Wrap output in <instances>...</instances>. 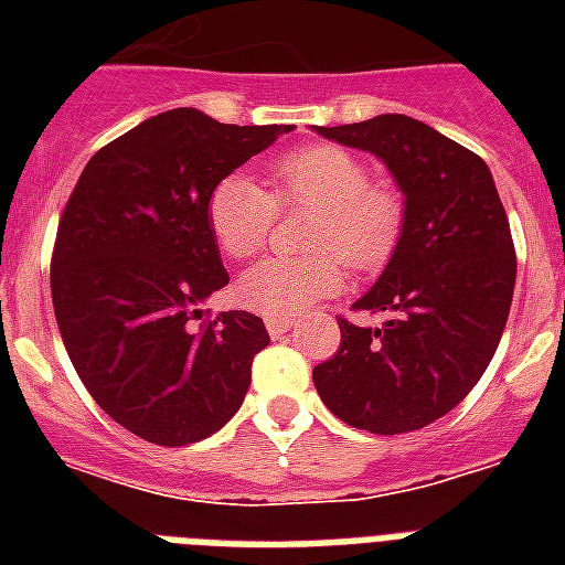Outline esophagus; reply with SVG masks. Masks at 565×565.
I'll use <instances>...</instances> for the list:
<instances>
[{
	"label": "esophagus",
	"mask_w": 565,
	"mask_h": 565,
	"mask_svg": "<svg viewBox=\"0 0 565 565\" xmlns=\"http://www.w3.org/2000/svg\"><path fill=\"white\" fill-rule=\"evenodd\" d=\"M292 326L296 322L290 317H266V331H269V337H284Z\"/></svg>",
	"instance_id": "obj_1"
}]
</instances>
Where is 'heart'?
I'll list each match as a JSON object with an SVG mask.
<instances>
[{"label":"heart","mask_w":565,"mask_h":565,"mask_svg":"<svg viewBox=\"0 0 565 565\" xmlns=\"http://www.w3.org/2000/svg\"><path fill=\"white\" fill-rule=\"evenodd\" d=\"M266 193L243 172H231L207 195V228L228 257H252L273 228L275 204L317 211L310 257H266L243 273L239 301L266 317H296L343 290L337 255L358 269L381 264L402 234V202L372 188L361 158L340 146H301L275 158Z\"/></svg>","instance_id":"b5f03b06"}]
</instances>
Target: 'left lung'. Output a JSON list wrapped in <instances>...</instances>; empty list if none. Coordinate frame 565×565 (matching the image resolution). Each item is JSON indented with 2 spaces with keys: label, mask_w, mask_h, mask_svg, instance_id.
<instances>
[{
  "label": "left lung",
  "mask_w": 565,
  "mask_h": 565,
  "mask_svg": "<svg viewBox=\"0 0 565 565\" xmlns=\"http://www.w3.org/2000/svg\"><path fill=\"white\" fill-rule=\"evenodd\" d=\"M319 137L375 154L404 195L402 234L340 349L313 370L319 398L352 428L419 430L463 402L508 326L516 252L490 167L419 119L381 114Z\"/></svg>",
  "instance_id": "8db88e82"
}]
</instances>
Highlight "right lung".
<instances>
[{"mask_svg": "<svg viewBox=\"0 0 565 565\" xmlns=\"http://www.w3.org/2000/svg\"><path fill=\"white\" fill-rule=\"evenodd\" d=\"M292 126H225L195 108L146 119L93 154L64 207L52 305L93 402L154 446L211 437L239 411L264 319L202 305L228 284L207 195Z\"/></svg>", "mask_w": 565, "mask_h": 565, "instance_id": "obj_1", "label": "right lung"}]
</instances>
